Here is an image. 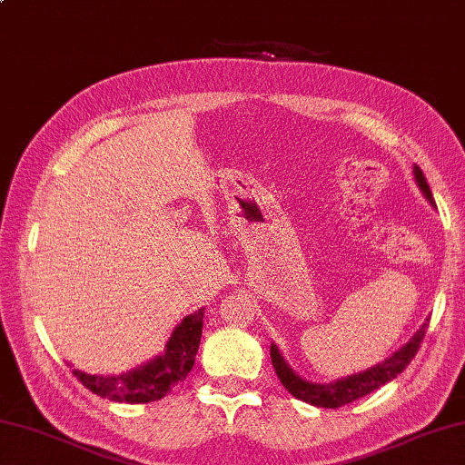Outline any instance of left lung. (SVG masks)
Here are the masks:
<instances>
[{
  "label": "left lung",
  "instance_id": "obj_1",
  "mask_svg": "<svg viewBox=\"0 0 465 465\" xmlns=\"http://www.w3.org/2000/svg\"><path fill=\"white\" fill-rule=\"evenodd\" d=\"M412 174H415V183L420 189V193H423V197L429 201V203L435 205V199L431 195V189H429L425 174L417 164L412 166ZM425 329H427V323L420 325L415 331V335H412L401 350H396L391 358H386L384 361H380V364L364 370V372L340 378L335 380V382L321 384V382H311V380L299 376L289 366V361L284 360L276 343H270V358H272V366L276 370L278 378H281L282 386L294 396V399L309 402L313 404V407H321V409H337V407H343V404L358 401L370 392H374L376 388L384 386L386 382H391V380L402 374V370L411 364V360L415 358V353L419 351V345L425 337Z\"/></svg>",
  "mask_w": 465,
  "mask_h": 465
}]
</instances>
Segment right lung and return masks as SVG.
Masks as SVG:
<instances>
[{
    "mask_svg": "<svg viewBox=\"0 0 465 465\" xmlns=\"http://www.w3.org/2000/svg\"><path fill=\"white\" fill-rule=\"evenodd\" d=\"M203 315L205 309H199L184 317L168 337L164 351L146 364L122 374H89L79 368L73 374L101 399L130 404L160 401L193 370L203 333Z\"/></svg>",
    "mask_w": 465,
    "mask_h": 465,
    "instance_id": "1",
    "label": "right lung"
}]
</instances>
